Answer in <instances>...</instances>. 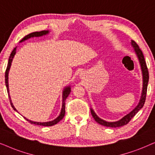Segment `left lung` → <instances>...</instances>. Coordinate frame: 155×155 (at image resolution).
<instances>
[{
  "label": "left lung",
  "mask_w": 155,
  "mask_h": 155,
  "mask_svg": "<svg viewBox=\"0 0 155 155\" xmlns=\"http://www.w3.org/2000/svg\"><path fill=\"white\" fill-rule=\"evenodd\" d=\"M132 45L134 48V51L135 52H136V54L137 55V57L139 58V61H140V63L141 65V68H142V75H143V89H142V96H141L140 103H139V104L137 106L136 108H135L133 111H131L130 114H128L126 115L124 117H123L121 120H119L118 121H114V122H108V121H106L104 120H103V119H100L94 113V111L91 109V115L92 117H94V119H95V121L99 123V124H100L101 125H103V126L104 127H120L124 126V125L127 124L129 122H130L131 119L135 116V114H136L142 108L144 104V102H145L147 91V85H148V81H149L148 68H147V66L145 60H144V55H143L142 50L140 49V47H139L138 45L137 44V43L134 41H132Z\"/></svg>",
  "instance_id": "1"
}]
</instances>
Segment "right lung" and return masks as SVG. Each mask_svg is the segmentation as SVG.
<instances>
[{
    "mask_svg": "<svg viewBox=\"0 0 155 155\" xmlns=\"http://www.w3.org/2000/svg\"><path fill=\"white\" fill-rule=\"evenodd\" d=\"M48 31H39V32L31 33V34H29L28 35H26V36H25L23 37V38L21 40L20 42H22V41H23L27 40V39L30 38H31V37H38V36H44V35H46V34H48ZM15 51H16V47H15V48H14V49L12 51V52H11V55H10L8 62V66H7L6 70H5V86H6V88H7L8 93V92H9L8 82V71H9L10 67H11V62H12L13 58V56H14V55L15 54ZM70 92H71V88H70V87H66L65 89H64V91H63V104H62L61 111V114H60L59 116H58L56 119H55L54 120H53L51 121H48V122H36V121H33L28 120V119L25 118V117H24V118L26 119L27 121H29V122H30L31 124H32L40 125V126H44V127H50V126H53V125H54V124H56L58 122V121H60L62 119L64 118V115H65V107H65V101H66V98H67V97L68 96V94H70ZM8 97H9L10 103H11V107H12V108L14 109L15 111H17V110H16V109H15V107H13L12 102H11V97H10L9 93H8Z\"/></svg>",
    "mask_w": 155,
    "mask_h": 155,
    "instance_id": "obj_1",
    "label": "right lung"
}]
</instances>
